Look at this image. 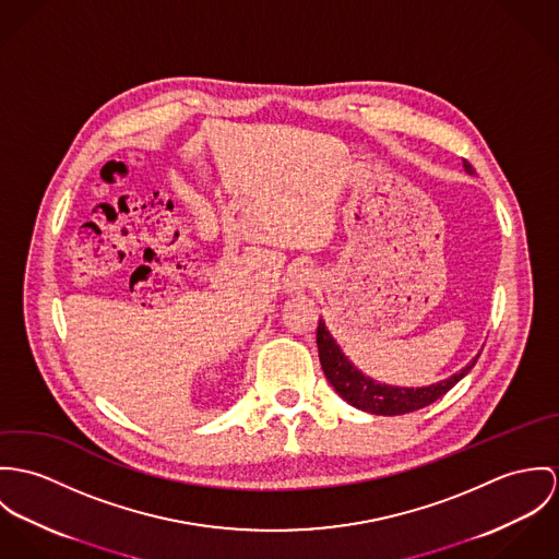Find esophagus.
I'll use <instances>...</instances> for the list:
<instances>
[{"label":"esophagus","instance_id":"34e87169","mask_svg":"<svg viewBox=\"0 0 559 559\" xmlns=\"http://www.w3.org/2000/svg\"><path fill=\"white\" fill-rule=\"evenodd\" d=\"M317 285V274L314 270H310L309 265H300L296 270L289 272L287 281H285V289L289 294H298V292H305Z\"/></svg>","mask_w":559,"mask_h":559}]
</instances>
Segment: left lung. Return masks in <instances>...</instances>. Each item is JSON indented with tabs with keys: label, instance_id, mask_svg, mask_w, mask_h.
<instances>
[{
	"label": "left lung",
	"instance_id": "1",
	"mask_svg": "<svg viewBox=\"0 0 559 559\" xmlns=\"http://www.w3.org/2000/svg\"><path fill=\"white\" fill-rule=\"evenodd\" d=\"M463 167L469 176H474V167L467 160H463ZM317 349H319V362H321L323 374L330 381V385L338 392V396H343L349 405L374 416H401V414H409L431 405L472 371V367L480 356L478 354L465 369L437 383L423 385V388H405V385L379 383L369 374L358 371L354 362L343 354L341 345L334 341L323 319H319V325H317Z\"/></svg>",
	"mask_w": 559,
	"mask_h": 559
}]
</instances>
